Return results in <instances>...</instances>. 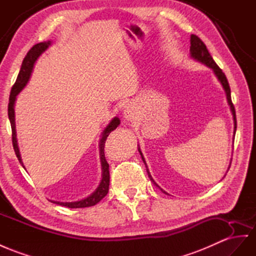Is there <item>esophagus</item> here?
<instances>
[{"instance_id": "obj_1", "label": "esophagus", "mask_w": 256, "mask_h": 256, "mask_svg": "<svg viewBox=\"0 0 256 256\" xmlns=\"http://www.w3.org/2000/svg\"><path fill=\"white\" fill-rule=\"evenodd\" d=\"M137 116V110L136 108L133 106V104H128V106L124 110V118L128 121H133Z\"/></svg>"}]
</instances>
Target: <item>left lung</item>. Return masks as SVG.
I'll use <instances>...</instances> for the list:
<instances>
[{"instance_id":"8db88e82","label":"left lung","mask_w":256,"mask_h":256,"mask_svg":"<svg viewBox=\"0 0 256 256\" xmlns=\"http://www.w3.org/2000/svg\"><path fill=\"white\" fill-rule=\"evenodd\" d=\"M190 57L194 58V60L199 62H201V64H206V67L211 68V69L214 71L215 76H218V81H220V84L222 85V88H224L225 93H226L228 104H229V106H230V110H232V116H234V133H236V128H237V120H236V111H234V104H232V102L230 88H229L227 78H226L224 72L222 71V69L218 67V64H216V62H214L212 56L210 55L208 50V48H206V44L201 41L200 38H198V36H194V34H192V36H190ZM138 152H140V156H142V159L144 163H145V166H146V170H147V173H148V176H149L150 180H152L156 187H159L158 185L156 184V182L154 180V178H152V175H150V173H149V171H148L146 161H145V158H144V156H142V152H140V148H138ZM159 188H160V187H159ZM160 189H161V188H160ZM161 192L168 194V192H166L164 190H163V189H161Z\"/></svg>"}]
</instances>
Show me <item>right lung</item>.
<instances>
[{
  "instance_id": "add662e5",
  "label": "right lung",
  "mask_w": 256,
  "mask_h": 256,
  "mask_svg": "<svg viewBox=\"0 0 256 256\" xmlns=\"http://www.w3.org/2000/svg\"><path fill=\"white\" fill-rule=\"evenodd\" d=\"M50 41L48 42H41L38 43L34 46L31 48V50L28 52L27 55L24 58V62L22 64L20 71H19L17 80L15 84L12 85V90H10V102H8V119L10 122V126H12V147H14L15 154L17 156V158L20 162V164L24 166V163L22 161V156L20 152H19V148H18V144H17V138H16V126H15V102H16V97L17 95L20 93V92L24 90V88L27 85L30 76L32 74V69L34 67V64L38 57L44 53L45 50L48 48L50 45ZM120 124V119L119 118H114L111 122L108 124L107 128L104 130V132L102 134V138L100 142V162H102V178L100 180V186L97 187L96 190L88 196V198H84L80 201H76V202H60V201H53L56 204H60L62 206H67L71 208H88V206H93L96 203L100 202L104 196L108 194L109 190V182H110V174H109V164L104 158V142H106V140L108 135L112 132L114 130L118 128V126Z\"/></svg>"
}]
</instances>
